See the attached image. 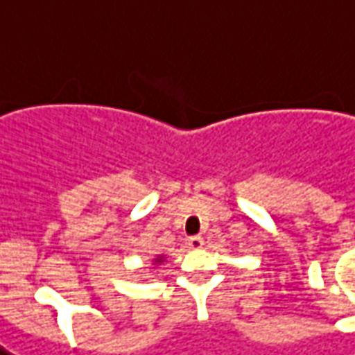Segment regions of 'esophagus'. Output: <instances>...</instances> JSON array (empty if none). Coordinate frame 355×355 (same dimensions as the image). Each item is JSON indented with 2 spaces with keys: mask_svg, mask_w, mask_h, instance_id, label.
Listing matches in <instances>:
<instances>
[{
  "mask_svg": "<svg viewBox=\"0 0 355 355\" xmlns=\"http://www.w3.org/2000/svg\"><path fill=\"white\" fill-rule=\"evenodd\" d=\"M188 246L192 250H200L203 246V238L202 236H190L188 238Z\"/></svg>",
  "mask_w": 355,
  "mask_h": 355,
  "instance_id": "1",
  "label": "esophagus"
}]
</instances>
